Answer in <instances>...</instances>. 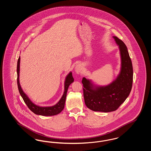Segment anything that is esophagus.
I'll use <instances>...</instances> for the list:
<instances>
[{"label":"esophagus","instance_id":"esophagus-1","mask_svg":"<svg viewBox=\"0 0 151 151\" xmlns=\"http://www.w3.org/2000/svg\"><path fill=\"white\" fill-rule=\"evenodd\" d=\"M83 67L81 66V65L78 64L75 67V71L77 73H80L82 71Z\"/></svg>","mask_w":151,"mask_h":151}]
</instances>
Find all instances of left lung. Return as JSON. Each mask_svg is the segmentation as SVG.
Segmentation results:
<instances>
[{"instance_id":"obj_1","label":"left lung","mask_w":151,"mask_h":151,"mask_svg":"<svg viewBox=\"0 0 151 151\" xmlns=\"http://www.w3.org/2000/svg\"><path fill=\"white\" fill-rule=\"evenodd\" d=\"M119 45L121 57L120 74L114 81L106 86H94L91 80L84 78L83 85L85 103L94 111L109 112L115 111L124 102L132 91L133 80L132 62L125 43L114 36Z\"/></svg>"}]
</instances>
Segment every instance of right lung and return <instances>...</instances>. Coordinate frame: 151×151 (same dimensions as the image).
Segmentation results:
<instances>
[{
	"label": "right lung",
	"mask_w": 151,
	"mask_h": 151,
	"mask_svg": "<svg viewBox=\"0 0 151 151\" xmlns=\"http://www.w3.org/2000/svg\"><path fill=\"white\" fill-rule=\"evenodd\" d=\"M19 63H20V57H19L17 61V85L19 92L22 97L24 103L29 107L31 111L36 115H42V116H53L60 114V112L65 107V104L66 98L67 91L68 90L69 85L71 84L73 81V77L72 73H69V74L67 76L66 80L65 82V91L60 98V101L57 103L55 105L52 107H40L36 106L30 100V99L25 94L24 92L21 89V87L19 82Z\"/></svg>",
	"instance_id": "1"
}]
</instances>
